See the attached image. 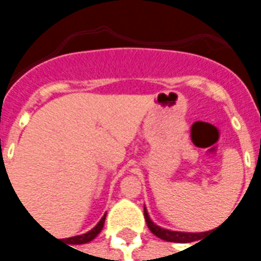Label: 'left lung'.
Instances as JSON below:
<instances>
[{"instance_id":"8db88e82","label":"left lung","mask_w":261,"mask_h":261,"mask_svg":"<svg viewBox=\"0 0 261 261\" xmlns=\"http://www.w3.org/2000/svg\"><path fill=\"white\" fill-rule=\"evenodd\" d=\"M144 217L147 221V225L149 230L152 232L153 235L158 236L161 239H164L166 242H176V243H190V242H196L200 239V235L205 233V232H179V230H169L161 228L159 225L153 224L152 219L149 218V214H148L147 208L144 207Z\"/></svg>"}]
</instances>
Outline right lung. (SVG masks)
I'll return each mask as SVG.
<instances>
[{"label":"right lung","mask_w":261,"mask_h":261,"mask_svg":"<svg viewBox=\"0 0 261 261\" xmlns=\"http://www.w3.org/2000/svg\"><path fill=\"white\" fill-rule=\"evenodd\" d=\"M105 219H106V214L103 215L102 219H100L91 230H88L86 233H82V235L68 238V239H65V242H68V245H84V243H88V242L93 241V239L100 233L103 225H105Z\"/></svg>","instance_id":"add662e5"}]
</instances>
